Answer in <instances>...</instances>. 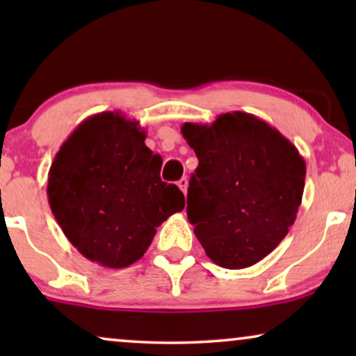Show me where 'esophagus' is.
Masks as SVG:
<instances>
[{
  "label": "esophagus",
  "instance_id": "1",
  "mask_svg": "<svg viewBox=\"0 0 356 356\" xmlns=\"http://www.w3.org/2000/svg\"><path fill=\"white\" fill-rule=\"evenodd\" d=\"M178 188L181 189V191H183L184 194H186V191H188V179H186V178L179 179V181H178Z\"/></svg>",
  "mask_w": 356,
  "mask_h": 356
}]
</instances>
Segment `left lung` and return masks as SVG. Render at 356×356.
<instances>
[{
    "mask_svg": "<svg viewBox=\"0 0 356 356\" xmlns=\"http://www.w3.org/2000/svg\"><path fill=\"white\" fill-rule=\"evenodd\" d=\"M181 134L199 160L186 207L194 235L217 266H254L295 223L305 159L285 136L245 111L218 115L212 124L184 123Z\"/></svg>",
    "mask_w": 356,
    "mask_h": 356,
    "instance_id": "left-lung-1",
    "label": "left lung"
}]
</instances>
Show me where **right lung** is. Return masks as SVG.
Here are the masks:
<instances>
[{"instance_id": "right-lung-1", "label": "right lung", "mask_w": 356, "mask_h": 356, "mask_svg": "<svg viewBox=\"0 0 356 356\" xmlns=\"http://www.w3.org/2000/svg\"><path fill=\"white\" fill-rule=\"evenodd\" d=\"M139 121L102 111L82 121L48 172V204L82 256L123 269L144 256L157 227L181 212L177 184L160 179V157Z\"/></svg>"}]
</instances>
